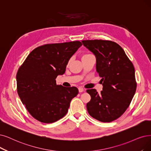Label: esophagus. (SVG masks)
Listing matches in <instances>:
<instances>
[{"mask_svg":"<svg viewBox=\"0 0 151 151\" xmlns=\"http://www.w3.org/2000/svg\"><path fill=\"white\" fill-rule=\"evenodd\" d=\"M83 91H85V89H83V88H82V87H79V92L81 93V92H83Z\"/></svg>","mask_w":151,"mask_h":151,"instance_id":"1","label":"esophagus"}]
</instances>
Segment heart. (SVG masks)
<instances>
[{"label":"heart","mask_w":151,"mask_h":151,"mask_svg":"<svg viewBox=\"0 0 151 151\" xmlns=\"http://www.w3.org/2000/svg\"><path fill=\"white\" fill-rule=\"evenodd\" d=\"M90 55H92L91 54H84V55H83L82 56V58H86V57H87V56H89Z\"/></svg>","instance_id":"heart-1"}]
</instances>
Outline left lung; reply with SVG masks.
Wrapping results in <instances>:
<instances>
[{
    "mask_svg": "<svg viewBox=\"0 0 151 151\" xmlns=\"http://www.w3.org/2000/svg\"><path fill=\"white\" fill-rule=\"evenodd\" d=\"M82 43L96 57V69L101 77L103 90H87L91 100L88 113L100 122L108 123L121 116L129 106L137 83L134 65L123 48L108 40H83Z\"/></svg>",
    "mask_w": 151,
    "mask_h": 151,
    "instance_id": "1",
    "label": "left lung"
}]
</instances>
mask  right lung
Masks as SVG:
<instances>
[{
  "instance_id": "1",
  "label": "right lung",
  "mask_w": 151,
  "mask_h": 151,
  "mask_svg": "<svg viewBox=\"0 0 151 151\" xmlns=\"http://www.w3.org/2000/svg\"><path fill=\"white\" fill-rule=\"evenodd\" d=\"M82 45L76 41L46 44L36 47L17 74V92L31 115L45 123H54L68 111L76 87L57 85L56 79L65 71L70 58Z\"/></svg>"
}]
</instances>
